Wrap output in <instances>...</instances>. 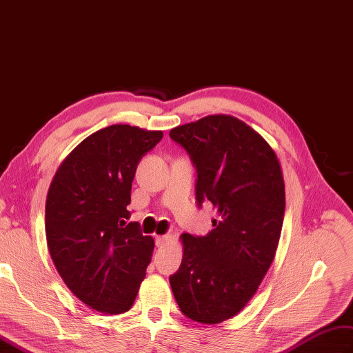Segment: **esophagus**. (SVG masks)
<instances>
[{"label": "esophagus", "instance_id": "esophagus-1", "mask_svg": "<svg viewBox=\"0 0 353 353\" xmlns=\"http://www.w3.org/2000/svg\"><path fill=\"white\" fill-rule=\"evenodd\" d=\"M168 241H170V236H167V234H164V236H157V246L158 248L165 246Z\"/></svg>", "mask_w": 353, "mask_h": 353}]
</instances>
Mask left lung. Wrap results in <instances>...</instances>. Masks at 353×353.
<instances>
[{
  "mask_svg": "<svg viewBox=\"0 0 353 353\" xmlns=\"http://www.w3.org/2000/svg\"><path fill=\"white\" fill-rule=\"evenodd\" d=\"M170 137L196 168L198 205L209 200L218 214L205 237L180 236L183 259L170 285L189 319L219 323L250 301L273 263L285 216L282 167L263 135L230 114L176 126Z\"/></svg>",
  "mask_w": 353,
  "mask_h": 353,
  "instance_id": "8db88e82",
  "label": "left lung"
}]
</instances>
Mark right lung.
Instances as JSON below:
<instances>
[{
	"label": "right lung",
	"mask_w": 353,
	"mask_h": 353,
	"mask_svg": "<svg viewBox=\"0 0 353 353\" xmlns=\"http://www.w3.org/2000/svg\"><path fill=\"white\" fill-rule=\"evenodd\" d=\"M162 131L110 125L90 134L62 161L46 200V239L67 288L90 309H131L155 240L126 223L139 162Z\"/></svg>",
	"instance_id": "1"
}]
</instances>
